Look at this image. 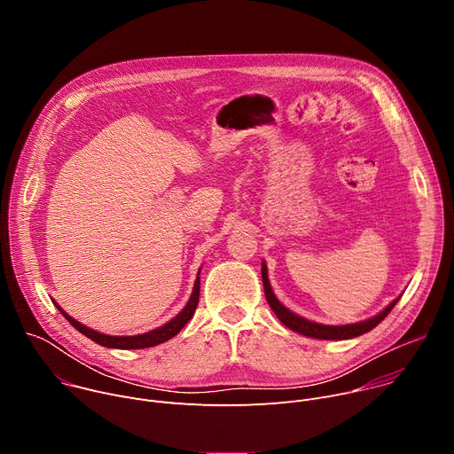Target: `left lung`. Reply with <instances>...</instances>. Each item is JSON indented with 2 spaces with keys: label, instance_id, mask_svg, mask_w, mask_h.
Instances as JSON below:
<instances>
[{
  "label": "left lung",
  "instance_id": "obj_1",
  "mask_svg": "<svg viewBox=\"0 0 454 454\" xmlns=\"http://www.w3.org/2000/svg\"><path fill=\"white\" fill-rule=\"evenodd\" d=\"M262 284H264V293H266V300H268L270 307L273 309V312L278 316V319L284 323V325L301 336L316 338V340H338L340 341V340H352L361 334H366L372 329H375L387 314H390V310L395 307V303L403 296V294L397 296L390 305H386L379 314H375L368 319H363L357 323H348V325H323V323H316V321L298 316L296 312L289 310L286 305L280 303V300L275 296V293L271 289V284L268 278V266L264 261H262Z\"/></svg>",
  "mask_w": 454,
  "mask_h": 454
}]
</instances>
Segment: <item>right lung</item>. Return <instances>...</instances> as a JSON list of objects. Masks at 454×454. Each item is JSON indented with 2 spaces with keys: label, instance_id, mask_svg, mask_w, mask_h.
I'll return each instance as SVG.
<instances>
[{
  "label": "right lung",
  "instance_id": "right-lung-1",
  "mask_svg": "<svg viewBox=\"0 0 454 454\" xmlns=\"http://www.w3.org/2000/svg\"><path fill=\"white\" fill-rule=\"evenodd\" d=\"M201 273V270H200ZM200 273H198V278L196 282H193V289H192V294H190V300L186 301V305L183 307V310L179 314H176L170 321H167L165 325L154 329V331H149V333H144V334H137V336H109V334H102V333H97L86 325H82L81 321L74 319L68 312H64L60 309V305L57 301H53L59 309V312L67 317L72 325L84 336H88L91 341L102 345V347H107V348H118V350H137V348H149V347H156L160 343H165L168 340H172L184 325L190 321V317L193 316V312H196V307L200 303V286H201V280H200Z\"/></svg>",
  "mask_w": 454,
  "mask_h": 454
}]
</instances>
